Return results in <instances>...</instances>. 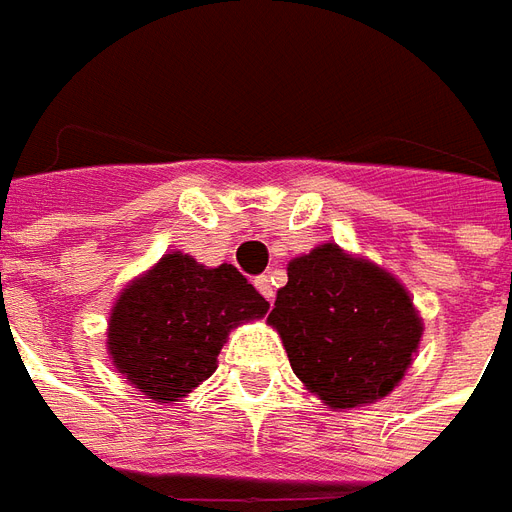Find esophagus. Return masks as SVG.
Returning <instances> with one entry per match:
<instances>
[{"label":"esophagus","instance_id":"obj_1","mask_svg":"<svg viewBox=\"0 0 512 512\" xmlns=\"http://www.w3.org/2000/svg\"><path fill=\"white\" fill-rule=\"evenodd\" d=\"M256 289H259V292L273 303L275 292H273V281H270V275H259V278H256Z\"/></svg>","mask_w":512,"mask_h":512}]
</instances>
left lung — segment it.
Masks as SVG:
<instances>
[{"mask_svg": "<svg viewBox=\"0 0 512 512\" xmlns=\"http://www.w3.org/2000/svg\"><path fill=\"white\" fill-rule=\"evenodd\" d=\"M286 273L267 322L306 389L331 408L394 391L424 331L405 286L333 242L292 259Z\"/></svg>", "mask_w": 512, "mask_h": 512, "instance_id": "8db88e82", "label": "left lung"}]
</instances>
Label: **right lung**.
Segmentation results:
<instances>
[{
	"label": "right lung",
	"mask_w": 512,
	"mask_h": 512,
	"mask_svg": "<svg viewBox=\"0 0 512 512\" xmlns=\"http://www.w3.org/2000/svg\"><path fill=\"white\" fill-rule=\"evenodd\" d=\"M267 308L234 264L204 267L173 250L115 300L107 350L148 400L179 402L215 372L228 333Z\"/></svg>",
	"instance_id": "add662e5"
}]
</instances>
